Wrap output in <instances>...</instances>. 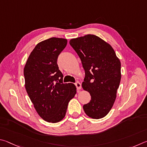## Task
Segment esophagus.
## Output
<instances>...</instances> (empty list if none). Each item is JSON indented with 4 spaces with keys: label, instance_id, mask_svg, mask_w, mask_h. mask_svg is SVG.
Here are the masks:
<instances>
[{
    "label": "esophagus",
    "instance_id": "esophagus-1",
    "mask_svg": "<svg viewBox=\"0 0 147 147\" xmlns=\"http://www.w3.org/2000/svg\"><path fill=\"white\" fill-rule=\"evenodd\" d=\"M75 85H76L78 90H79L81 88V84L80 83H79V82H77V83H76Z\"/></svg>",
    "mask_w": 147,
    "mask_h": 147
}]
</instances>
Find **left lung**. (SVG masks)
<instances>
[{"instance_id":"left-lung-1","label":"left lung","mask_w":147,"mask_h":147,"mask_svg":"<svg viewBox=\"0 0 147 147\" xmlns=\"http://www.w3.org/2000/svg\"><path fill=\"white\" fill-rule=\"evenodd\" d=\"M69 45L85 71L82 87L91 96L90 101L84 105V111L92 119H101L109 114L116 99L121 62L110 45L95 35L72 38Z\"/></svg>"}]
</instances>
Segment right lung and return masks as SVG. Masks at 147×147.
<instances>
[{
  "label": "right lung",
  "mask_w": 147,
  "mask_h": 147,
  "mask_svg": "<svg viewBox=\"0 0 147 147\" xmlns=\"http://www.w3.org/2000/svg\"><path fill=\"white\" fill-rule=\"evenodd\" d=\"M67 45L63 38L41 41L31 52L24 68L25 88L39 116L49 123L65 117L69 101L76 94L72 83H63V75L57 63Z\"/></svg>",
  "instance_id": "add662e5"
}]
</instances>
